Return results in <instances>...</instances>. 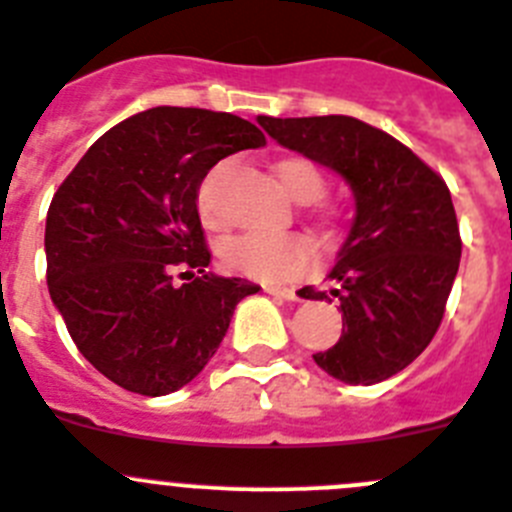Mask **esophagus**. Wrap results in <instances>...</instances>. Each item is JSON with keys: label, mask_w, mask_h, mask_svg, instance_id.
<instances>
[{"label": "esophagus", "mask_w": 512, "mask_h": 512, "mask_svg": "<svg viewBox=\"0 0 512 512\" xmlns=\"http://www.w3.org/2000/svg\"><path fill=\"white\" fill-rule=\"evenodd\" d=\"M270 293H273V296H281V299L286 301H301V291L293 286H275L270 288Z\"/></svg>", "instance_id": "34e87169"}]
</instances>
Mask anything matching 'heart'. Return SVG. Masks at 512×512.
<instances>
[{
	"label": "heart",
	"instance_id": "1",
	"mask_svg": "<svg viewBox=\"0 0 512 512\" xmlns=\"http://www.w3.org/2000/svg\"><path fill=\"white\" fill-rule=\"evenodd\" d=\"M229 164H216L198 185V213L208 229H221L226 224L221 206V180ZM275 177L293 201L311 203L324 193V175L309 159L288 157L275 164ZM221 262L234 273L265 278V281H286L309 268L317 250L304 234H239L226 239L219 247Z\"/></svg>",
	"mask_w": 512,
	"mask_h": 512
}]
</instances>
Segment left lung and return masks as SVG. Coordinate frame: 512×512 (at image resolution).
Returning a JSON list of instances; mask_svg holds the SVG:
<instances>
[{
    "label": "left lung",
    "mask_w": 512,
    "mask_h": 512,
    "mask_svg": "<svg viewBox=\"0 0 512 512\" xmlns=\"http://www.w3.org/2000/svg\"><path fill=\"white\" fill-rule=\"evenodd\" d=\"M257 123L353 190V224L330 270L342 335L314 363L345 384L391 379L430 345L459 273V221L446 182L394 136L350 115H257ZM330 296L301 288V299Z\"/></svg>",
    "instance_id": "obj_1"
}]
</instances>
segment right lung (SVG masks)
Masks as SVG:
<instances>
[{
	"label": "right lung",
	"instance_id": "obj_1",
	"mask_svg": "<svg viewBox=\"0 0 512 512\" xmlns=\"http://www.w3.org/2000/svg\"><path fill=\"white\" fill-rule=\"evenodd\" d=\"M255 123L151 108L110 128L53 195L48 293L79 353L113 384L164 397L203 371L231 314L260 286L211 273L198 185L219 159L260 149ZM185 264L188 284L171 268Z\"/></svg>",
	"mask_w": 512,
	"mask_h": 512
}]
</instances>
